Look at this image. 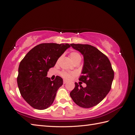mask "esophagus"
I'll return each instance as SVG.
<instances>
[{
    "mask_svg": "<svg viewBox=\"0 0 135 135\" xmlns=\"http://www.w3.org/2000/svg\"><path fill=\"white\" fill-rule=\"evenodd\" d=\"M67 82H68V81H67L66 80H63V83H64V84H66Z\"/></svg>",
    "mask_w": 135,
    "mask_h": 135,
    "instance_id": "1",
    "label": "esophagus"
}]
</instances>
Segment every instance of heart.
<instances>
[{
    "mask_svg": "<svg viewBox=\"0 0 135 135\" xmlns=\"http://www.w3.org/2000/svg\"><path fill=\"white\" fill-rule=\"evenodd\" d=\"M70 57L71 59L72 60V61L74 63L76 62H78V61H81V56L80 55L79 53L77 52H75V51L71 52L70 54ZM61 75L65 79H70L73 77V76L74 75V74L73 73H67V72L64 71L61 73Z\"/></svg>",
    "mask_w": 135,
    "mask_h": 135,
    "instance_id": "1",
    "label": "heart"
}]
</instances>
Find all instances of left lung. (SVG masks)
<instances>
[{"label": "left lung", "mask_w": 135, "mask_h": 135, "mask_svg": "<svg viewBox=\"0 0 135 135\" xmlns=\"http://www.w3.org/2000/svg\"><path fill=\"white\" fill-rule=\"evenodd\" d=\"M84 57V65L79 80L87 84L83 88L76 82L70 93L74 103L84 108L99 104L112 87L114 73L108 57L96 47L89 44H70Z\"/></svg>", "instance_id": "obj_1"}]
</instances>
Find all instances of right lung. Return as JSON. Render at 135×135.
Masks as SVG:
<instances>
[{"mask_svg":"<svg viewBox=\"0 0 135 135\" xmlns=\"http://www.w3.org/2000/svg\"><path fill=\"white\" fill-rule=\"evenodd\" d=\"M70 47L69 44H40L31 49L20 62L18 87L23 99L32 108L44 110L54 103L63 80L57 76L51 81L47 77V72Z\"/></svg>","mask_w":135,"mask_h":135,"instance_id":"right-lung-1","label":"right lung"}]
</instances>
